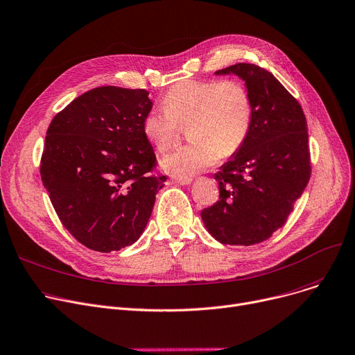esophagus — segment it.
Here are the masks:
<instances>
[{"label":"esophagus","mask_w":355,"mask_h":355,"mask_svg":"<svg viewBox=\"0 0 355 355\" xmlns=\"http://www.w3.org/2000/svg\"><path fill=\"white\" fill-rule=\"evenodd\" d=\"M192 182L191 178H180V179H173V183L176 184H189Z\"/></svg>","instance_id":"obj_1"}]
</instances>
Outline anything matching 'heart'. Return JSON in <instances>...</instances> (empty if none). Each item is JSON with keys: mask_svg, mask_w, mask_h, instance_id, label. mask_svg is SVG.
<instances>
[{"mask_svg": "<svg viewBox=\"0 0 355 355\" xmlns=\"http://www.w3.org/2000/svg\"><path fill=\"white\" fill-rule=\"evenodd\" d=\"M163 107L143 117V133L157 150L168 149L180 124H187L192 141L166 152L162 168L175 176L189 178L216 164L222 153H236L252 126L254 107L246 87L235 80H186L172 86Z\"/></svg>", "mask_w": 355, "mask_h": 355, "instance_id": "heart-1", "label": "heart"}]
</instances>
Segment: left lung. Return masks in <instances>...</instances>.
I'll return each mask as SVG.
<instances>
[{
	"label": "left lung",
	"mask_w": 355,
	"mask_h": 355,
	"mask_svg": "<svg viewBox=\"0 0 355 355\" xmlns=\"http://www.w3.org/2000/svg\"><path fill=\"white\" fill-rule=\"evenodd\" d=\"M245 80L254 117L248 139L215 173L219 200L200 212L216 241L255 245L286 223L311 178L306 119L298 100L265 69L238 62L218 70Z\"/></svg>",
	"instance_id": "obj_1"
}]
</instances>
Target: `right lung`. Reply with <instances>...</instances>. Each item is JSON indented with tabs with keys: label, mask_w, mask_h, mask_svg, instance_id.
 Returning a JSON list of instances; mask_svg holds the SVG:
<instances>
[{
	"label": "right lung",
	"mask_w": 355,
	"mask_h": 355,
	"mask_svg": "<svg viewBox=\"0 0 355 355\" xmlns=\"http://www.w3.org/2000/svg\"><path fill=\"white\" fill-rule=\"evenodd\" d=\"M152 109L143 89L103 86L74 98L51 120L41 180L67 231L97 252L135 243L152 215L164 175L143 133Z\"/></svg>",
	"instance_id": "add662e5"
}]
</instances>
